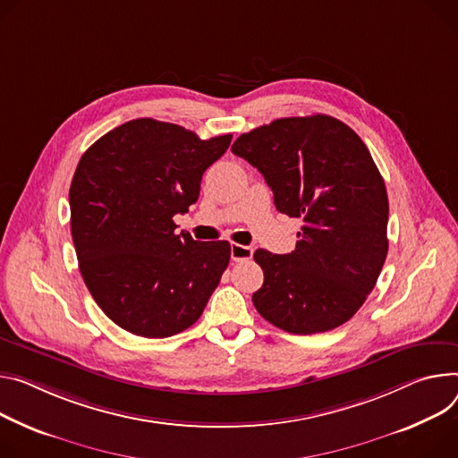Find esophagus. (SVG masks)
I'll list each match as a JSON object with an SVG mask.
<instances>
[{
	"label": "esophagus",
	"instance_id": "esophagus-1",
	"mask_svg": "<svg viewBox=\"0 0 458 458\" xmlns=\"http://www.w3.org/2000/svg\"><path fill=\"white\" fill-rule=\"evenodd\" d=\"M230 254H232L233 261H248V259H252V256H254V248L233 242L232 248H230Z\"/></svg>",
	"mask_w": 458,
	"mask_h": 458
}]
</instances>
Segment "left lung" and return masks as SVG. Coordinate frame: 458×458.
I'll use <instances>...</instances> for the list:
<instances>
[{"label":"left lung","instance_id":"obj_1","mask_svg":"<svg viewBox=\"0 0 458 458\" xmlns=\"http://www.w3.org/2000/svg\"><path fill=\"white\" fill-rule=\"evenodd\" d=\"M237 157L263 174L277 212L301 217L296 250H256L263 286L258 312L290 335H316L349 321L387 258L386 182L363 140L328 114L277 118L242 133Z\"/></svg>","mask_w":458,"mask_h":458}]
</instances>
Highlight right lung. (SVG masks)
Instances as JSON below:
<instances>
[{"label":"right lung","instance_id":"right-lung-1","mask_svg":"<svg viewBox=\"0 0 458 458\" xmlns=\"http://www.w3.org/2000/svg\"><path fill=\"white\" fill-rule=\"evenodd\" d=\"M230 142L137 118L81 155L69 190L78 267L97 305L131 335H179L217 288L230 242L175 233L174 216L197 202L202 174Z\"/></svg>","mask_w":458,"mask_h":458}]
</instances>
